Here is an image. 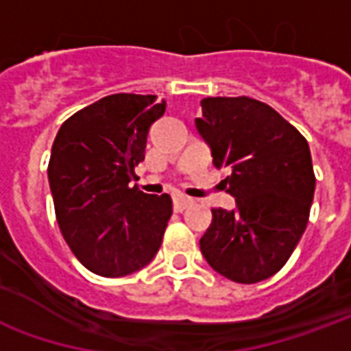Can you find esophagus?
<instances>
[{
  "label": "esophagus",
  "instance_id": "34e87169",
  "mask_svg": "<svg viewBox=\"0 0 351 351\" xmlns=\"http://www.w3.org/2000/svg\"><path fill=\"white\" fill-rule=\"evenodd\" d=\"M173 205H175L176 213H182L188 206L193 205V201H191L190 197H186V195H176L175 201H173Z\"/></svg>",
  "mask_w": 351,
  "mask_h": 351
}]
</instances>
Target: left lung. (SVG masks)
Wrapping results in <instances>:
<instances>
[{"label": "left lung", "instance_id": "left-lung-1", "mask_svg": "<svg viewBox=\"0 0 351 351\" xmlns=\"http://www.w3.org/2000/svg\"><path fill=\"white\" fill-rule=\"evenodd\" d=\"M195 118L216 169H228L235 210L213 208L201 252L221 276L239 284L271 278L301 241L316 188L306 138L267 103L205 97Z\"/></svg>", "mask_w": 351, "mask_h": 351}]
</instances>
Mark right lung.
Instances as JSON below:
<instances>
[{"label": "right lung", "instance_id": "obj_1", "mask_svg": "<svg viewBox=\"0 0 351 351\" xmlns=\"http://www.w3.org/2000/svg\"><path fill=\"white\" fill-rule=\"evenodd\" d=\"M163 112L165 101L156 95L112 93L67 118L54 138L49 182L58 226L93 274L120 278L160 250L171 197L146 195L130 182Z\"/></svg>", "mask_w": 351, "mask_h": 351}]
</instances>
